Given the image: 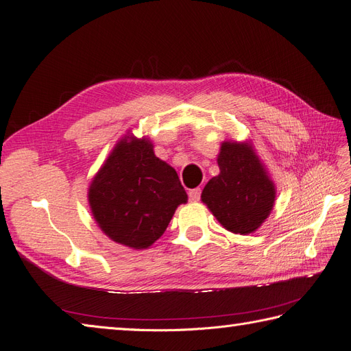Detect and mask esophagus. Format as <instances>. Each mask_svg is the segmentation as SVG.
<instances>
[{"mask_svg": "<svg viewBox=\"0 0 351 351\" xmlns=\"http://www.w3.org/2000/svg\"><path fill=\"white\" fill-rule=\"evenodd\" d=\"M200 195H202V190H200L199 187L192 189V190H189V199H190V200L197 202V200L200 199Z\"/></svg>", "mask_w": 351, "mask_h": 351, "instance_id": "obj_1", "label": "esophagus"}]
</instances>
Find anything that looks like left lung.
Returning a JSON list of instances; mask_svg holds the SVG:
<instances>
[{
    "label": "left lung",
    "instance_id": "1",
    "mask_svg": "<svg viewBox=\"0 0 351 351\" xmlns=\"http://www.w3.org/2000/svg\"><path fill=\"white\" fill-rule=\"evenodd\" d=\"M218 167L219 174L209 180L202 200L222 227L236 234H249L269 215L274 184L246 143H222Z\"/></svg>",
    "mask_w": 351,
    "mask_h": 351
}]
</instances>
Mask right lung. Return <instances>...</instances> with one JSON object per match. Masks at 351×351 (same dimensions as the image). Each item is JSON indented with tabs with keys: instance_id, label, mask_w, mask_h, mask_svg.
<instances>
[{
	"instance_id": "obj_1",
	"label": "right lung",
	"mask_w": 351,
	"mask_h": 351,
	"mask_svg": "<svg viewBox=\"0 0 351 351\" xmlns=\"http://www.w3.org/2000/svg\"><path fill=\"white\" fill-rule=\"evenodd\" d=\"M186 200L176 169L155 156L146 139H123L89 189L92 214L101 230L133 249L149 247L161 237Z\"/></svg>"
}]
</instances>
